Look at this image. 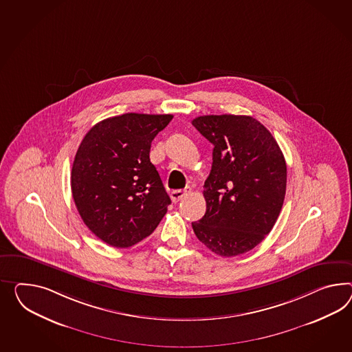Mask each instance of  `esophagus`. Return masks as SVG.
<instances>
[{"instance_id":"1","label":"esophagus","mask_w":352,"mask_h":352,"mask_svg":"<svg viewBox=\"0 0 352 352\" xmlns=\"http://www.w3.org/2000/svg\"><path fill=\"white\" fill-rule=\"evenodd\" d=\"M190 192H191V188L190 186H186L184 190H175V191L171 192L172 201L176 204V203L180 201L181 199L185 198Z\"/></svg>"}]
</instances>
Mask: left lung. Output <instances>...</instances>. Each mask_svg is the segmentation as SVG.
<instances>
[{"mask_svg":"<svg viewBox=\"0 0 352 352\" xmlns=\"http://www.w3.org/2000/svg\"><path fill=\"white\" fill-rule=\"evenodd\" d=\"M192 125L214 146L203 191L207 210L192 230L217 255L249 252L271 232L283 206L287 167L280 145L250 116H199Z\"/></svg>","mask_w":352,"mask_h":352,"instance_id":"left-lung-1","label":"left lung"}]
</instances>
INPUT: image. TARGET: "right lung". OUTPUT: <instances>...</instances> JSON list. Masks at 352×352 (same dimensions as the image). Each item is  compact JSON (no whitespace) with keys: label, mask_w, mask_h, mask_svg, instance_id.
Instances as JSON below:
<instances>
[{"label":"right lung","mask_w":352,"mask_h":352,"mask_svg":"<svg viewBox=\"0 0 352 352\" xmlns=\"http://www.w3.org/2000/svg\"><path fill=\"white\" fill-rule=\"evenodd\" d=\"M172 118L125 113L96 124L81 140L72 163V198L84 223L111 246L142 241L171 204L149 152Z\"/></svg>","instance_id":"1"}]
</instances>
